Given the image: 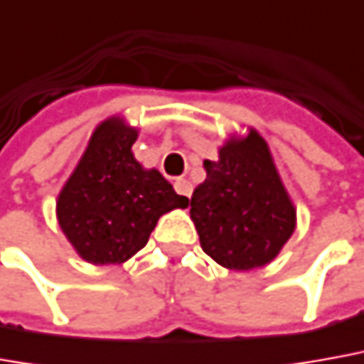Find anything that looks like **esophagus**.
Here are the masks:
<instances>
[{
    "label": "esophagus",
    "mask_w": 364,
    "mask_h": 364,
    "mask_svg": "<svg viewBox=\"0 0 364 364\" xmlns=\"http://www.w3.org/2000/svg\"><path fill=\"white\" fill-rule=\"evenodd\" d=\"M173 187H175V191L179 193V195H183V197H191V183L187 181V179H183V177H179V179H175V183H173Z\"/></svg>",
    "instance_id": "1"
}]
</instances>
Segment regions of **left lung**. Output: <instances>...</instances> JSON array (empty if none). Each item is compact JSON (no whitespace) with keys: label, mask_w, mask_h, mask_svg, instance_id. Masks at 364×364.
I'll list each match as a JSON object with an SVG mask.
<instances>
[{"label":"left lung","mask_w":364,"mask_h":364,"mask_svg":"<svg viewBox=\"0 0 364 364\" xmlns=\"http://www.w3.org/2000/svg\"><path fill=\"white\" fill-rule=\"evenodd\" d=\"M203 165L207 179L193 191L189 211L203 251L235 271L271 263L295 231L296 213L265 139L251 131L227 141L219 161Z\"/></svg>","instance_id":"1"}]
</instances>
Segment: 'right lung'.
<instances>
[{
	"label": "right lung",
	"instance_id": "add662e5",
	"mask_svg": "<svg viewBox=\"0 0 364 364\" xmlns=\"http://www.w3.org/2000/svg\"><path fill=\"white\" fill-rule=\"evenodd\" d=\"M137 131L103 121L58 199L59 227L87 263H125L143 249L163 213L185 209L157 169H143L131 147Z\"/></svg>",
	"mask_w": 364,
	"mask_h": 364
}]
</instances>
